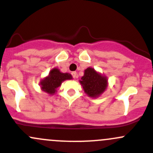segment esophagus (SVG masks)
I'll use <instances>...</instances> for the list:
<instances>
[{
  "instance_id": "obj_1",
  "label": "esophagus",
  "mask_w": 153,
  "mask_h": 153,
  "mask_svg": "<svg viewBox=\"0 0 153 153\" xmlns=\"http://www.w3.org/2000/svg\"><path fill=\"white\" fill-rule=\"evenodd\" d=\"M71 75L74 78H77V73L76 72V71H74V72L71 73Z\"/></svg>"
}]
</instances>
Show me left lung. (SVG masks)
Returning a JSON list of instances; mask_svg holds the SVG:
<instances>
[{
    "label": "left lung",
    "instance_id": "left-lung-1",
    "mask_svg": "<svg viewBox=\"0 0 153 153\" xmlns=\"http://www.w3.org/2000/svg\"><path fill=\"white\" fill-rule=\"evenodd\" d=\"M81 85L84 91L89 97H96L102 94L107 86L106 76L97 74L93 68H88L85 70L84 76L81 78Z\"/></svg>",
    "mask_w": 153,
    "mask_h": 153
}]
</instances>
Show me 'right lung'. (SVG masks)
Wrapping results in <instances>:
<instances>
[{
    "label": "right lung",
    "instance_id": "1",
    "mask_svg": "<svg viewBox=\"0 0 153 153\" xmlns=\"http://www.w3.org/2000/svg\"><path fill=\"white\" fill-rule=\"evenodd\" d=\"M71 79H72V76L71 74L67 73L63 74L57 68H54L50 71L49 76L40 82L41 88L43 91L50 94H53L63 81Z\"/></svg>",
    "mask_w": 153,
    "mask_h": 153
}]
</instances>
